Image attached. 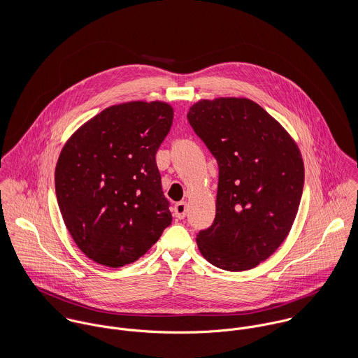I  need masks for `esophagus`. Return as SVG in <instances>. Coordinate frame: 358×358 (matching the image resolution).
I'll return each mask as SVG.
<instances>
[{
	"mask_svg": "<svg viewBox=\"0 0 358 358\" xmlns=\"http://www.w3.org/2000/svg\"><path fill=\"white\" fill-rule=\"evenodd\" d=\"M175 216L179 217V219H183L187 213V204L185 201H180L178 204L175 205Z\"/></svg>",
	"mask_w": 358,
	"mask_h": 358,
	"instance_id": "1",
	"label": "esophagus"
}]
</instances>
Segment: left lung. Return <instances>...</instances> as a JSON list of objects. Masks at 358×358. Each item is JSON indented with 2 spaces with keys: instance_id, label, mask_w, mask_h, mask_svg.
I'll list each match as a JSON object with an SVG mask.
<instances>
[{
  "instance_id": "obj_1",
  "label": "left lung",
  "mask_w": 358,
  "mask_h": 358,
  "mask_svg": "<svg viewBox=\"0 0 358 358\" xmlns=\"http://www.w3.org/2000/svg\"><path fill=\"white\" fill-rule=\"evenodd\" d=\"M187 120L219 166L216 215L200 230L201 255L244 271L273 255L301 204L305 166L288 132L250 99L200 101Z\"/></svg>"
}]
</instances>
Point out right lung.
Here are the masks:
<instances>
[{"instance_id": "right-lung-1", "label": "right lung", "mask_w": 358, "mask_h": 358, "mask_svg": "<svg viewBox=\"0 0 358 358\" xmlns=\"http://www.w3.org/2000/svg\"><path fill=\"white\" fill-rule=\"evenodd\" d=\"M168 103L111 106L64 145L55 190L78 248L107 267L134 263L172 223L155 153L168 135Z\"/></svg>"}]
</instances>
